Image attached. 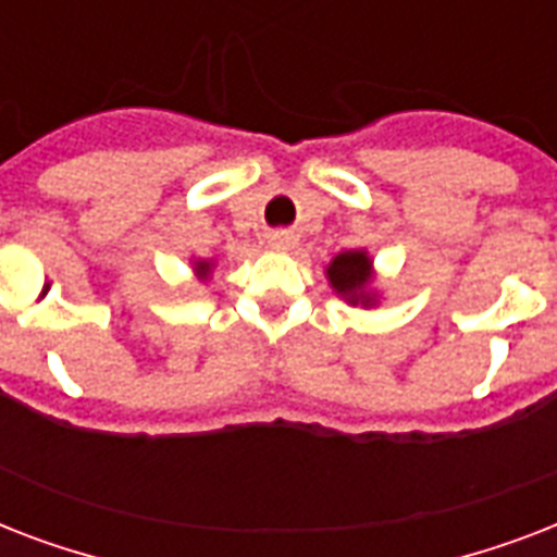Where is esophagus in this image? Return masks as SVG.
I'll return each mask as SVG.
<instances>
[{
    "label": "esophagus",
    "mask_w": 557,
    "mask_h": 557,
    "mask_svg": "<svg viewBox=\"0 0 557 557\" xmlns=\"http://www.w3.org/2000/svg\"><path fill=\"white\" fill-rule=\"evenodd\" d=\"M269 245L271 248H292L295 236L288 234V231H274V234H269Z\"/></svg>",
    "instance_id": "obj_1"
}]
</instances>
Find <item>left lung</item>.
I'll use <instances>...</instances> for the list:
<instances>
[{"mask_svg": "<svg viewBox=\"0 0 557 557\" xmlns=\"http://www.w3.org/2000/svg\"><path fill=\"white\" fill-rule=\"evenodd\" d=\"M332 288L338 292L347 304L372 306L375 295L370 292L372 283V260L367 251H344L330 262L326 269Z\"/></svg>", "mask_w": 557, "mask_h": 557, "instance_id": "left-lung-1", "label": "left lung"}]
</instances>
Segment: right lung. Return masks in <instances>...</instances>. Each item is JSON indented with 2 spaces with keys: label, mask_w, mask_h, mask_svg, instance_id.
Wrapping results in <instances>:
<instances>
[{
  "label": "right lung",
  "mask_w": 557,
  "mask_h": 557,
  "mask_svg": "<svg viewBox=\"0 0 557 557\" xmlns=\"http://www.w3.org/2000/svg\"><path fill=\"white\" fill-rule=\"evenodd\" d=\"M196 274H199V277H208V274H210V262L208 260L196 262Z\"/></svg>",
  "instance_id": "1"
}]
</instances>
